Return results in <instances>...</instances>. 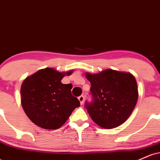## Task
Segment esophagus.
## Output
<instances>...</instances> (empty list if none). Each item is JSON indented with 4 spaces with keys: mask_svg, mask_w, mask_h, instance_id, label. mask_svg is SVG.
I'll list each match as a JSON object with an SVG mask.
<instances>
[{
    "mask_svg": "<svg viewBox=\"0 0 160 160\" xmlns=\"http://www.w3.org/2000/svg\"><path fill=\"white\" fill-rule=\"evenodd\" d=\"M78 100L80 101V104H83V102H84V96L83 95H80V96L78 97Z\"/></svg>",
    "mask_w": 160,
    "mask_h": 160,
    "instance_id": "obj_1",
    "label": "esophagus"
}]
</instances>
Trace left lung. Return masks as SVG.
Segmentation results:
<instances>
[{
  "instance_id": "1",
  "label": "left lung",
  "mask_w": 160,
  "mask_h": 160,
  "mask_svg": "<svg viewBox=\"0 0 160 160\" xmlns=\"http://www.w3.org/2000/svg\"><path fill=\"white\" fill-rule=\"evenodd\" d=\"M93 100L86 103L88 113L97 125L113 128L126 122L138 98L135 77L131 73L106 69L98 74L86 72Z\"/></svg>"
}]
</instances>
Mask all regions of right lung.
Wrapping results in <instances>:
<instances>
[{
    "label": "right lung",
    "instance_id": "obj_1",
    "mask_svg": "<svg viewBox=\"0 0 160 160\" xmlns=\"http://www.w3.org/2000/svg\"><path fill=\"white\" fill-rule=\"evenodd\" d=\"M52 68L40 69L23 80L20 89L21 104L29 119L45 129H57L63 125L80 102L71 95V84H63L65 75Z\"/></svg>",
    "mask_w": 160,
    "mask_h": 160
}]
</instances>
